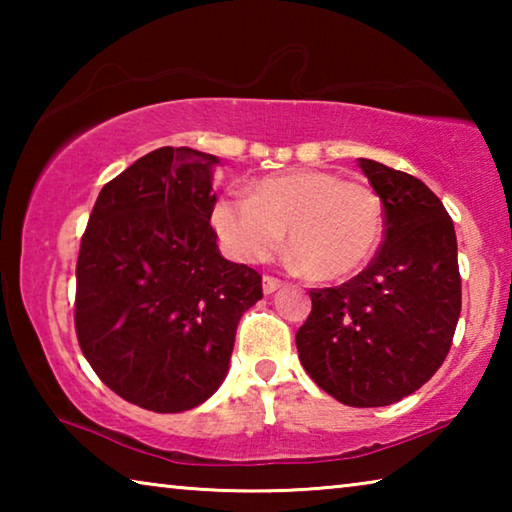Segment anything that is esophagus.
Returning a JSON list of instances; mask_svg holds the SVG:
<instances>
[{"instance_id": "esophagus-1", "label": "esophagus", "mask_w": 512, "mask_h": 512, "mask_svg": "<svg viewBox=\"0 0 512 512\" xmlns=\"http://www.w3.org/2000/svg\"><path fill=\"white\" fill-rule=\"evenodd\" d=\"M280 287H282V280H277V277H273V275H264V293H266V296H268V293H275Z\"/></svg>"}]
</instances>
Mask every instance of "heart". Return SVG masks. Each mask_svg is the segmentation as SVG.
I'll list each match as a JSON object with an SVG mask.
<instances>
[{
    "instance_id": "obj_1",
    "label": "heart",
    "mask_w": 512,
    "mask_h": 512,
    "mask_svg": "<svg viewBox=\"0 0 512 512\" xmlns=\"http://www.w3.org/2000/svg\"><path fill=\"white\" fill-rule=\"evenodd\" d=\"M212 225L241 262H264L289 230L293 257L307 275L336 280L375 253L384 212L368 185L334 171L298 169L262 180L253 194H225L212 207Z\"/></svg>"
}]
</instances>
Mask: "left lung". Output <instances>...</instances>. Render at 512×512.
I'll return each mask as SVG.
<instances>
[{
	"instance_id": "8db88e82",
	"label": "left lung",
	"mask_w": 512,
	"mask_h": 512,
	"mask_svg": "<svg viewBox=\"0 0 512 512\" xmlns=\"http://www.w3.org/2000/svg\"><path fill=\"white\" fill-rule=\"evenodd\" d=\"M384 205V244L341 287L311 289L296 345L309 377L357 409L418 391L443 366L461 316L456 232L445 205L409 173L359 158Z\"/></svg>"
}]
</instances>
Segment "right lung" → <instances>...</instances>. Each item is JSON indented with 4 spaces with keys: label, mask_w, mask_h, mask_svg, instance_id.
<instances>
[{
    "label": "right lung",
    "mask_w": 512,
    "mask_h": 512,
    "mask_svg": "<svg viewBox=\"0 0 512 512\" xmlns=\"http://www.w3.org/2000/svg\"><path fill=\"white\" fill-rule=\"evenodd\" d=\"M219 158L162 146L103 185L76 262L74 325L110 391L155 413L203 404L228 375L262 275L221 257Z\"/></svg>",
    "instance_id": "obj_1"
}]
</instances>
